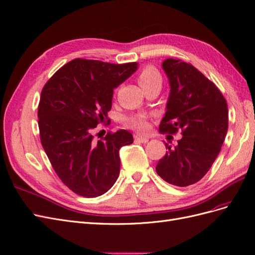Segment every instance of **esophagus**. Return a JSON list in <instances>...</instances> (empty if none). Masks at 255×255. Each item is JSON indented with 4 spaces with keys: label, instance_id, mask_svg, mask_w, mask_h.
<instances>
[{
    "label": "esophagus",
    "instance_id": "esophagus-1",
    "mask_svg": "<svg viewBox=\"0 0 255 255\" xmlns=\"http://www.w3.org/2000/svg\"><path fill=\"white\" fill-rule=\"evenodd\" d=\"M134 141L137 143H146L148 142V137L146 136H140V135H134Z\"/></svg>",
    "mask_w": 255,
    "mask_h": 255
}]
</instances>
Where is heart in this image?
Segmentation results:
<instances>
[{
    "mask_svg": "<svg viewBox=\"0 0 255 255\" xmlns=\"http://www.w3.org/2000/svg\"><path fill=\"white\" fill-rule=\"evenodd\" d=\"M137 80L143 89H147V87L160 83L161 84V75L158 71V69L151 65H147L144 66L137 75ZM127 124L129 126H131L140 131H146L147 126V119L144 115H135L132 118H129L127 120Z\"/></svg>",
    "mask_w": 255,
    "mask_h": 255,
    "instance_id": "b5f03b06",
    "label": "heart"
}]
</instances>
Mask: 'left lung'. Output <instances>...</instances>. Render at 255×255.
I'll return each instance as SVG.
<instances>
[{"label": "left lung", "instance_id": "obj_1", "mask_svg": "<svg viewBox=\"0 0 255 255\" xmlns=\"http://www.w3.org/2000/svg\"><path fill=\"white\" fill-rule=\"evenodd\" d=\"M162 68L171 87L160 132L181 139L159 160L156 172L166 183L187 187L198 183L212 168L228 132L227 100L214 82L191 64L166 59Z\"/></svg>", "mask_w": 255, "mask_h": 255}]
</instances>
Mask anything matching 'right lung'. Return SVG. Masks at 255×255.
<instances>
[{
  "mask_svg": "<svg viewBox=\"0 0 255 255\" xmlns=\"http://www.w3.org/2000/svg\"><path fill=\"white\" fill-rule=\"evenodd\" d=\"M137 69V63L111 64L76 59L65 64L43 86L38 105L40 142L57 176L71 191L96 198L119 177L121 147L133 142L127 130L94 140L106 123L113 90Z\"/></svg>",
  "mask_w": 255,
  "mask_h": 255,
  "instance_id": "1",
  "label": "right lung"
}]
</instances>
